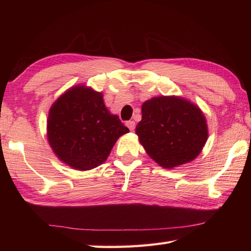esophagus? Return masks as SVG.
<instances>
[{
    "mask_svg": "<svg viewBox=\"0 0 251 251\" xmlns=\"http://www.w3.org/2000/svg\"><path fill=\"white\" fill-rule=\"evenodd\" d=\"M126 126L128 127L129 130H134V129H135V126H136V124H135V122H134V121H128V122L126 123Z\"/></svg>",
    "mask_w": 251,
    "mask_h": 251,
    "instance_id": "obj_1",
    "label": "esophagus"
}]
</instances>
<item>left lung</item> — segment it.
<instances>
[{
	"label": "left lung",
	"mask_w": 251,
	"mask_h": 251,
	"mask_svg": "<svg viewBox=\"0 0 251 251\" xmlns=\"http://www.w3.org/2000/svg\"><path fill=\"white\" fill-rule=\"evenodd\" d=\"M136 134L150 157L164 168L193 161L208 137L205 116L199 106L165 96L142 104V120Z\"/></svg>",
	"instance_id": "1"
}]
</instances>
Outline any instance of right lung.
Returning <instances> with one entry per match:
<instances>
[{"label": "right lung", "mask_w": 251, "mask_h": 251, "mask_svg": "<svg viewBox=\"0 0 251 251\" xmlns=\"http://www.w3.org/2000/svg\"><path fill=\"white\" fill-rule=\"evenodd\" d=\"M129 129L110 114L102 95L84 86L63 94L50 110L47 136L56 155L74 169L102 164L120 136Z\"/></svg>", "instance_id": "1"}]
</instances>
